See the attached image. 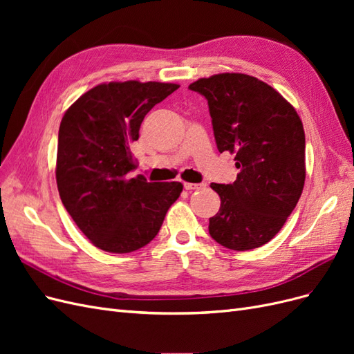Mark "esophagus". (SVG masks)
<instances>
[{"mask_svg":"<svg viewBox=\"0 0 354 354\" xmlns=\"http://www.w3.org/2000/svg\"><path fill=\"white\" fill-rule=\"evenodd\" d=\"M202 187H203L202 183H185L186 190H196V189H202Z\"/></svg>","mask_w":354,"mask_h":354,"instance_id":"obj_1","label":"esophagus"}]
</instances>
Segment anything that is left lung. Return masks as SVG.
<instances>
[{
    "label": "left lung",
    "instance_id": "1",
    "mask_svg": "<svg viewBox=\"0 0 354 354\" xmlns=\"http://www.w3.org/2000/svg\"><path fill=\"white\" fill-rule=\"evenodd\" d=\"M208 100L218 152L234 153L232 185L211 183L221 205L209 234L233 251L259 248L291 216L306 180V136L294 106L245 73H217L189 85Z\"/></svg>",
    "mask_w": 354,
    "mask_h": 354
}]
</instances>
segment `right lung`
Segmentation results:
<instances>
[{"label": "right lung", "instance_id": "obj_1", "mask_svg": "<svg viewBox=\"0 0 354 354\" xmlns=\"http://www.w3.org/2000/svg\"><path fill=\"white\" fill-rule=\"evenodd\" d=\"M180 87L171 82H103L62 118L56 160L60 199L97 248L127 254L151 242L183 185L130 177L131 145L146 113Z\"/></svg>", "mask_w": 354, "mask_h": 354}]
</instances>
